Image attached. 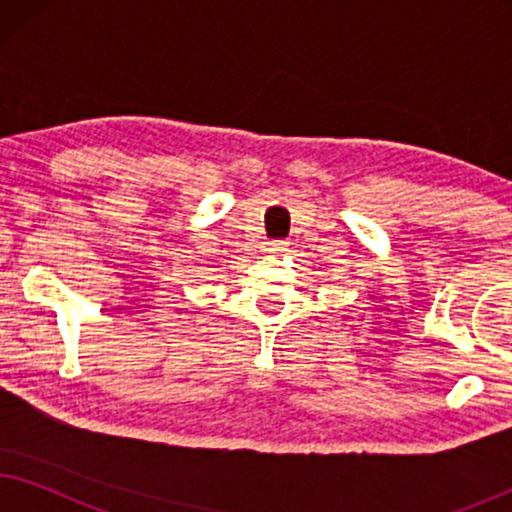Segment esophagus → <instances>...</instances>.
I'll return each mask as SVG.
<instances>
[{"instance_id":"34e87169","label":"esophagus","mask_w":512,"mask_h":512,"mask_svg":"<svg viewBox=\"0 0 512 512\" xmlns=\"http://www.w3.org/2000/svg\"><path fill=\"white\" fill-rule=\"evenodd\" d=\"M265 251H268V254H284L286 242H268L265 244Z\"/></svg>"}]
</instances>
